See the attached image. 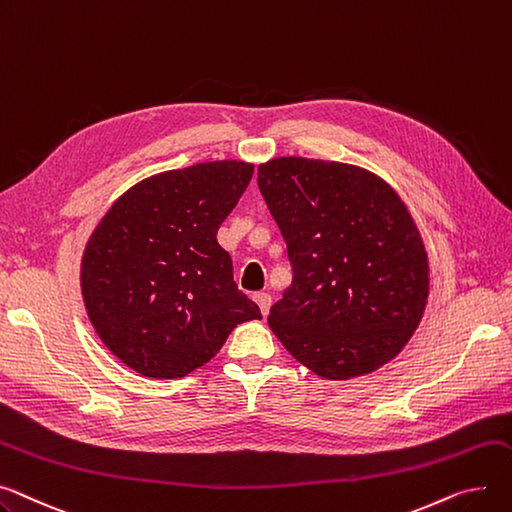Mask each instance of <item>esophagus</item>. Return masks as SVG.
Masks as SVG:
<instances>
[{"mask_svg": "<svg viewBox=\"0 0 512 512\" xmlns=\"http://www.w3.org/2000/svg\"><path fill=\"white\" fill-rule=\"evenodd\" d=\"M255 302L259 304V309H261V313H263V315H267V313H269L271 296H269L267 292H257V294H255Z\"/></svg>", "mask_w": 512, "mask_h": 512, "instance_id": "1", "label": "esophagus"}]
</instances>
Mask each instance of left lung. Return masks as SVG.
Instances as JSON below:
<instances>
[{
    "instance_id": "1",
    "label": "left lung",
    "mask_w": 512,
    "mask_h": 512,
    "mask_svg": "<svg viewBox=\"0 0 512 512\" xmlns=\"http://www.w3.org/2000/svg\"><path fill=\"white\" fill-rule=\"evenodd\" d=\"M257 183L294 271L267 317L282 346L329 381L393 360L430 290L428 253L397 191L366 168L300 156L259 164Z\"/></svg>"
}]
</instances>
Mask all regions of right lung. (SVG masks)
Instances as JSON below:
<instances>
[{
  "mask_svg": "<svg viewBox=\"0 0 512 512\" xmlns=\"http://www.w3.org/2000/svg\"><path fill=\"white\" fill-rule=\"evenodd\" d=\"M253 168L214 160L164 170L129 187L92 230L80 263L88 319L142 377H187L238 323L261 319L216 238Z\"/></svg>",
  "mask_w": 512,
  "mask_h": 512,
  "instance_id": "1",
  "label": "right lung"
}]
</instances>
